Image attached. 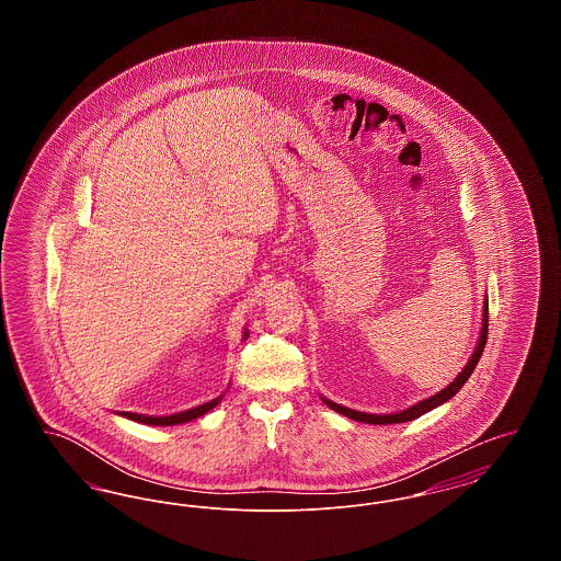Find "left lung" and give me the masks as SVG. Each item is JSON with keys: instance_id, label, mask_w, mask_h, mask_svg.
<instances>
[{"instance_id": "left-lung-1", "label": "left lung", "mask_w": 561, "mask_h": 561, "mask_svg": "<svg viewBox=\"0 0 561 561\" xmlns=\"http://www.w3.org/2000/svg\"><path fill=\"white\" fill-rule=\"evenodd\" d=\"M481 318H483V320H481L480 339H478V345L473 348V353H471L467 366L458 373V376L454 378L453 382H450L446 389L437 391L435 396H431L427 400L419 401V403H414V405H410V408H405V410H400V412H393V414H368V412L351 410L347 405H341V403H336V401L325 400V398H321V400H323V403H325L328 408H332L334 412H339V414H343V416H347V419H353V421H359V423H368V425L408 423V421H414V419L427 414L433 408H437V405L453 400L454 396L460 391V387L469 380V376L476 370V366H478V362H480L481 353H483V347H485V339H488V296H485V300H483V313H481Z\"/></svg>"}]
</instances>
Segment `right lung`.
<instances>
[{
  "mask_svg": "<svg viewBox=\"0 0 561 561\" xmlns=\"http://www.w3.org/2000/svg\"><path fill=\"white\" fill-rule=\"evenodd\" d=\"M245 339H248V330H243L241 341H245ZM222 398H225V393H222V396H218V398H214V400L202 403V405L188 408V410L176 412V414H165V416H149V414H136V412H117V414H119V416H124V419H128V421H134V423L156 425V427H170V425H183V423L195 421V419H199V416L208 414L213 408H216V405L220 403Z\"/></svg>",
  "mask_w": 561,
  "mask_h": 561,
  "instance_id": "add662e5",
  "label": "right lung"
}]
</instances>
